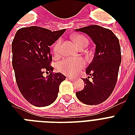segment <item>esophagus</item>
Instances as JSON below:
<instances>
[{
	"label": "esophagus",
	"instance_id": "34e87169",
	"mask_svg": "<svg viewBox=\"0 0 135 135\" xmlns=\"http://www.w3.org/2000/svg\"><path fill=\"white\" fill-rule=\"evenodd\" d=\"M67 79H69V80H71V81H74V80H75V78H72V77H67Z\"/></svg>",
	"mask_w": 135,
	"mask_h": 135
}]
</instances>
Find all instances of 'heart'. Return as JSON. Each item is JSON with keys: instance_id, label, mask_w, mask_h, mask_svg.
I'll use <instances>...</instances> for the list:
<instances>
[{"instance_id": "heart-1", "label": "heart", "mask_w": 135, "mask_h": 135, "mask_svg": "<svg viewBox=\"0 0 135 135\" xmlns=\"http://www.w3.org/2000/svg\"><path fill=\"white\" fill-rule=\"evenodd\" d=\"M72 38L78 47L81 46L83 44L88 45V41L86 38H85L81 35H76ZM60 44H61V40H58L55 43V45H54V51L55 53H57L59 50ZM85 61L83 59L66 58V59L61 60L57 64V69L66 75L75 76L80 71V70L85 67Z\"/></svg>"}]
</instances>
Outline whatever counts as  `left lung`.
I'll use <instances>...</instances> for the list:
<instances>
[{"mask_svg": "<svg viewBox=\"0 0 135 135\" xmlns=\"http://www.w3.org/2000/svg\"><path fill=\"white\" fill-rule=\"evenodd\" d=\"M88 35L95 44L92 62L86 69L87 75L92 77L83 79L84 89L77 92V98L88 105H97L107 100L114 90L121 63L119 41L111 30L97 25H90L75 29Z\"/></svg>", "mask_w": 135, "mask_h": 135, "instance_id": "obj_1", "label": "left lung"}]
</instances>
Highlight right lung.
Masks as SVG:
<instances>
[{"label":"right lung","mask_w":135,"mask_h":135,"mask_svg":"<svg viewBox=\"0 0 135 135\" xmlns=\"http://www.w3.org/2000/svg\"><path fill=\"white\" fill-rule=\"evenodd\" d=\"M66 29L52 31L30 26L17 31L12 43V67L21 94L36 107L50 105L57 99L59 85L66 79L61 73L52 74L50 46ZM45 70L51 74L45 78Z\"/></svg>","instance_id":"obj_1"}]
</instances>
